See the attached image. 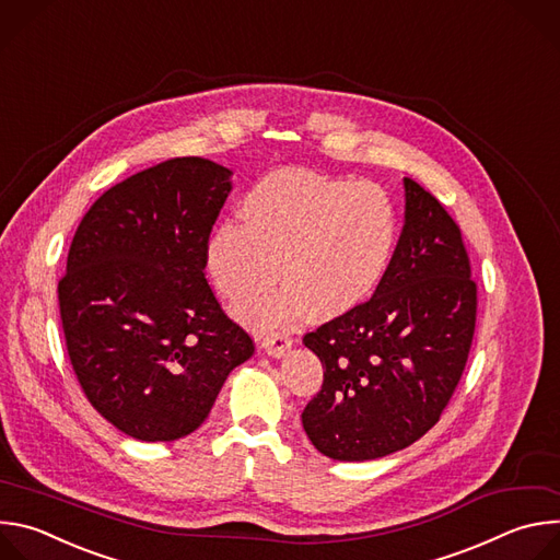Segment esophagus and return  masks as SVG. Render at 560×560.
Instances as JSON below:
<instances>
[{
    "label": "esophagus",
    "mask_w": 560,
    "mask_h": 560,
    "mask_svg": "<svg viewBox=\"0 0 560 560\" xmlns=\"http://www.w3.org/2000/svg\"><path fill=\"white\" fill-rule=\"evenodd\" d=\"M261 346H264V350H266L270 357L281 359V357H285V352L292 348V339H290L285 332H277V335H268Z\"/></svg>",
    "instance_id": "esophagus-1"
}]
</instances>
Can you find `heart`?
I'll return each mask as SVG.
<instances>
[{
  "instance_id": "1",
  "label": "heart",
  "mask_w": 560,
  "mask_h": 560,
  "mask_svg": "<svg viewBox=\"0 0 560 560\" xmlns=\"http://www.w3.org/2000/svg\"><path fill=\"white\" fill-rule=\"evenodd\" d=\"M396 214L387 192L372 182L312 171L264 177L242 203V221L228 219L208 242L212 281L228 299L285 283L236 305L259 330L294 322L307 305L339 316L378 288L394 250Z\"/></svg>"
}]
</instances>
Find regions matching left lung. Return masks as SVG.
<instances>
[{"instance_id": "left-lung-1", "label": "left lung", "mask_w": 560, "mask_h": 560, "mask_svg": "<svg viewBox=\"0 0 560 560\" xmlns=\"http://www.w3.org/2000/svg\"><path fill=\"white\" fill-rule=\"evenodd\" d=\"M406 225L372 299L303 337L324 365L301 421L335 460L404 450L436 425L465 370L476 283L460 228L406 177Z\"/></svg>"}]
</instances>
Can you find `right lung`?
Listing matches in <instances>:
<instances>
[{
	"label": "right lung",
	"mask_w": 560,
	"mask_h": 560,
	"mask_svg": "<svg viewBox=\"0 0 560 560\" xmlns=\"http://www.w3.org/2000/svg\"><path fill=\"white\" fill-rule=\"evenodd\" d=\"M230 175L210 159H168L106 190L72 236L57 285L70 365L91 406L132 439L195 432L255 352L203 272Z\"/></svg>",
	"instance_id": "right-lung-1"
}]
</instances>
